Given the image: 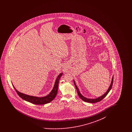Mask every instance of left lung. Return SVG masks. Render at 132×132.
Here are the masks:
<instances>
[{
    "mask_svg": "<svg viewBox=\"0 0 132 132\" xmlns=\"http://www.w3.org/2000/svg\"><path fill=\"white\" fill-rule=\"evenodd\" d=\"M113 77H112V81L111 82V84L110 85V87L108 88V90H107L106 92L103 94L102 95V96H101L100 97H98V98H94V99H90V98H86L85 97H84V96L82 95V94L80 93V91H79V88H78V87H77L76 85L75 82V81L74 80V85H75V86L76 88L77 89V93L78 95L79 96V97H80V98L82 100V101H85V102H89V103H96V102H99L100 101H101L102 100H103L106 96L107 94H108V93L110 92V90H111L112 87V85H113Z\"/></svg>",
    "mask_w": 132,
    "mask_h": 132,
    "instance_id": "left-lung-1",
    "label": "left lung"
}]
</instances>
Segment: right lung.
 Wrapping results in <instances>:
<instances>
[{
    "mask_svg": "<svg viewBox=\"0 0 132 132\" xmlns=\"http://www.w3.org/2000/svg\"><path fill=\"white\" fill-rule=\"evenodd\" d=\"M62 74H63V73H61L58 76L55 82L54 87L53 88L52 90H51V92H50V94L46 95V96H44V97H36V96H31V95L24 94L23 93H21L18 92L14 86H13V87L15 89L16 93H17V94H18L19 96L20 97H21L22 99H23L24 100L28 101L29 102H31V103L35 104H38V105L45 104L51 102V101H53L54 99V98L55 97L57 94L59 81V80H60L61 77L62 75Z\"/></svg>",
    "mask_w": 132,
    "mask_h": 132,
    "instance_id": "right-lung-1",
    "label": "right lung"
}]
</instances>
